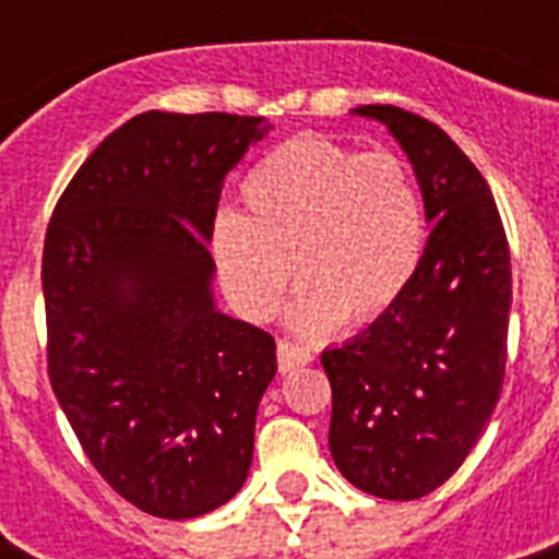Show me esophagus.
<instances>
[{
  "mask_svg": "<svg viewBox=\"0 0 559 559\" xmlns=\"http://www.w3.org/2000/svg\"><path fill=\"white\" fill-rule=\"evenodd\" d=\"M307 362H313V354H310V348H305V345H298V342H293V340H281L278 342V368H281V373L296 371V368L307 366Z\"/></svg>",
  "mask_w": 559,
  "mask_h": 559,
  "instance_id": "34e87169",
  "label": "esophagus"
}]
</instances>
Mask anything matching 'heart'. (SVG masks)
I'll use <instances>...</instances> for the list:
<instances>
[{
  "label": "heart",
  "mask_w": 559,
  "mask_h": 559,
  "mask_svg": "<svg viewBox=\"0 0 559 559\" xmlns=\"http://www.w3.org/2000/svg\"><path fill=\"white\" fill-rule=\"evenodd\" d=\"M243 217L219 214L211 254L231 305L270 319L293 281L296 322L328 331L345 316L373 322L394 307L424 258L420 188L394 153H357L322 135L270 151L240 186Z\"/></svg>",
  "instance_id": "heart-1"
}]
</instances>
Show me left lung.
<instances>
[{"label": "left lung", "instance_id": "8db88e82", "mask_svg": "<svg viewBox=\"0 0 559 559\" xmlns=\"http://www.w3.org/2000/svg\"><path fill=\"white\" fill-rule=\"evenodd\" d=\"M354 112L406 151L432 231L394 307L322 354L328 443L350 485L408 502L464 464L502 394L511 249L485 177L441 127L389 104Z\"/></svg>", "mask_w": 559, "mask_h": 559}]
</instances>
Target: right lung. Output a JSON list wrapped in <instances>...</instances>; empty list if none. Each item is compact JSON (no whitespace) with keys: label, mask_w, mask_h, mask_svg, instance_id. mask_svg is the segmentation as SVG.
<instances>
[{"label":"right lung","mask_w":559,"mask_h":559,"mask_svg":"<svg viewBox=\"0 0 559 559\" xmlns=\"http://www.w3.org/2000/svg\"><path fill=\"white\" fill-rule=\"evenodd\" d=\"M263 118L142 112L57 200L43 246L48 380L86 459L139 511L193 520L252 464L275 340L214 307L223 179Z\"/></svg>","instance_id":"obj_1"}]
</instances>
